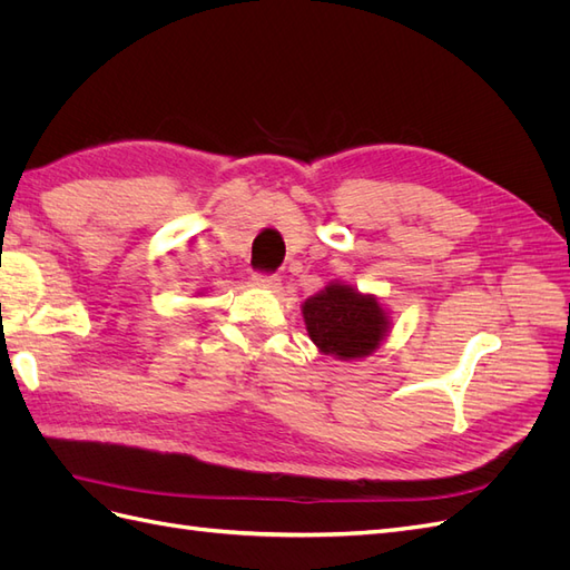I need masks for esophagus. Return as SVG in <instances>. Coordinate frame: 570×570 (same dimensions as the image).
<instances>
[{
  "mask_svg": "<svg viewBox=\"0 0 570 570\" xmlns=\"http://www.w3.org/2000/svg\"><path fill=\"white\" fill-rule=\"evenodd\" d=\"M254 285L256 287H266V289H278L281 278L275 273H254Z\"/></svg>",
  "mask_w": 570,
  "mask_h": 570,
  "instance_id": "34e87169",
  "label": "esophagus"
}]
</instances>
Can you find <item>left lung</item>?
I'll list each match as a JSON object with an SVG mask.
<instances>
[{
	"instance_id": "obj_1",
	"label": "left lung",
	"mask_w": 570,
	"mask_h": 570,
	"mask_svg": "<svg viewBox=\"0 0 570 570\" xmlns=\"http://www.w3.org/2000/svg\"><path fill=\"white\" fill-rule=\"evenodd\" d=\"M308 337L323 354L361 358L377 350L387 333V316L371 295L350 285H327L302 306Z\"/></svg>"
}]
</instances>
